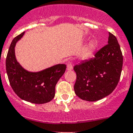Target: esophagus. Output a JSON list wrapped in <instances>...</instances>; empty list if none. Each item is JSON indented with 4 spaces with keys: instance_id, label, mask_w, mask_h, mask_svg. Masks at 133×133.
<instances>
[{
    "instance_id": "1",
    "label": "esophagus",
    "mask_w": 133,
    "mask_h": 133,
    "mask_svg": "<svg viewBox=\"0 0 133 133\" xmlns=\"http://www.w3.org/2000/svg\"><path fill=\"white\" fill-rule=\"evenodd\" d=\"M67 70L68 71H70V70H73V66H72V64L71 63H68V65H67Z\"/></svg>"
}]
</instances>
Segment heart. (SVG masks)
Masks as SVG:
<instances>
[{"label":"heart","instance_id":"obj_1","mask_svg":"<svg viewBox=\"0 0 133 133\" xmlns=\"http://www.w3.org/2000/svg\"><path fill=\"white\" fill-rule=\"evenodd\" d=\"M96 49V45L94 43H90V44H88L87 46V47L84 49V52L83 53V55L82 57L83 58H88L90 55H91V53L95 50V49Z\"/></svg>","mask_w":133,"mask_h":133}]
</instances>
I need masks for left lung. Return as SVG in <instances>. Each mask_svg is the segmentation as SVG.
Returning a JSON list of instances; mask_svg holds the SVG:
<instances>
[{"label": "left lung", "mask_w": 133, "mask_h": 133, "mask_svg": "<svg viewBox=\"0 0 133 133\" xmlns=\"http://www.w3.org/2000/svg\"><path fill=\"white\" fill-rule=\"evenodd\" d=\"M123 56L117 38L109 32L108 45L95 57L74 67L77 79V96L87 101H97L113 92L120 80Z\"/></svg>", "instance_id": "8db88e82"}]
</instances>
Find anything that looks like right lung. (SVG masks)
Returning <instances> with one entry per match:
<instances>
[{"label": "right lung", "instance_id": "add662e5", "mask_svg": "<svg viewBox=\"0 0 133 133\" xmlns=\"http://www.w3.org/2000/svg\"><path fill=\"white\" fill-rule=\"evenodd\" d=\"M25 34L22 32L12 41L7 54L5 66L10 85L20 98L34 104L50 102L55 96V87L64 74L65 64H57L38 72L25 70L17 61L15 46Z\"/></svg>", "mask_w": 133, "mask_h": 133}]
</instances>
